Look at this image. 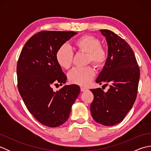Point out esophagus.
Here are the masks:
<instances>
[{"mask_svg":"<svg viewBox=\"0 0 151 151\" xmlns=\"http://www.w3.org/2000/svg\"><path fill=\"white\" fill-rule=\"evenodd\" d=\"M81 91H82V92H84V91H88V89L86 88H84V87H81Z\"/></svg>","mask_w":151,"mask_h":151,"instance_id":"1","label":"esophagus"}]
</instances>
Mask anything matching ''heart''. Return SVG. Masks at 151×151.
<instances>
[{"mask_svg": "<svg viewBox=\"0 0 151 151\" xmlns=\"http://www.w3.org/2000/svg\"><path fill=\"white\" fill-rule=\"evenodd\" d=\"M76 49L88 53V62L96 66L103 65L106 60V52L101 47V42L97 38L91 35H84L75 41ZM56 60L58 64L63 69H67L72 65L73 52L67 44L61 45L56 52ZM95 70L91 66L86 67H75L68 74V78L73 84L87 86L93 79Z\"/></svg>", "mask_w": 151, "mask_h": 151, "instance_id": "heart-1", "label": "heart"}]
</instances>
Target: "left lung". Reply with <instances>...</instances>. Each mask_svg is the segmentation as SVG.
Masks as SVG:
<instances>
[{
	"label": "left lung",
	"mask_w": 151,
	"mask_h": 151,
	"mask_svg": "<svg viewBox=\"0 0 151 151\" xmlns=\"http://www.w3.org/2000/svg\"><path fill=\"white\" fill-rule=\"evenodd\" d=\"M108 44V57L96 82L108 85L92 89L94 95L90 105L93 119L104 126L119 123L132 108L136 101L139 80V68L132 48L123 39L109 30H100Z\"/></svg>",
	"instance_id": "1"
}]
</instances>
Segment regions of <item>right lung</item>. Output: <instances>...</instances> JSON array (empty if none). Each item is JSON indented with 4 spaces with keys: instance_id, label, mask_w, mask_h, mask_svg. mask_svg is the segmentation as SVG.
Returning <instances> with one entry per match:
<instances>
[{
    "instance_id": "1",
    "label": "right lung",
    "mask_w": 151,
    "mask_h": 151,
    "mask_svg": "<svg viewBox=\"0 0 151 151\" xmlns=\"http://www.w3.org/2000/svg\"><path fill=\"white\" fill-rule=\"evenodd\" d=\"M75 32L41 31L22 48L17 65L18 89L31 114L45 126L57 127L68 119L81 91L78 85L65 86L54 91L52 86L65 84L67 77L56 60L62 45Z\"/></svg>"
}]
</instances>
